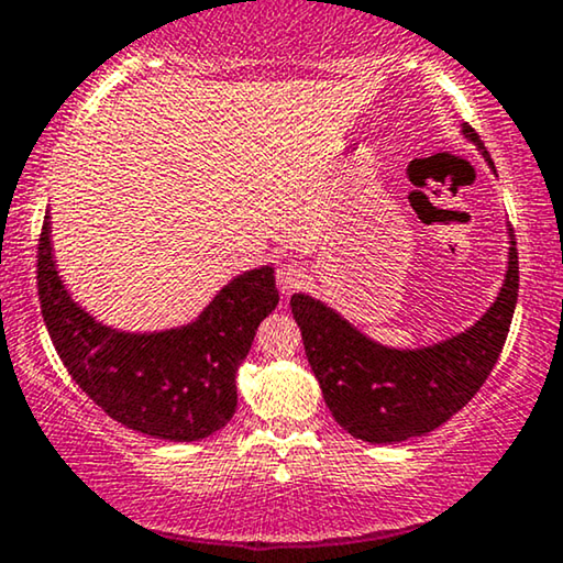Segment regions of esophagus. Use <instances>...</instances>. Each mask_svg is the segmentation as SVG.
I'll use <instances>...</instances> for the list:
<instances>
[{
	"mask_svg": "<svg viewBox=\"0 0 563 563\" xmlns=\"http://www.w3.org/2000/svg\"><path fill=\"white\" fill-rule=\"evenodd\" d=\"M305 282H307V272L297 264H284V266H279V272H276V287L282 289V295H289V291L302 289Z\"/></svg>",
	"mask_w": 563,
	"mask_h": 563,
	"instance_id": "obj_1",
	"label": "esophagus"
}]
</instances>
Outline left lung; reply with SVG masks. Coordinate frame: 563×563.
<instances>
[{"label":"left lung","instance_id":"left-lung-1","mask_svg":"<svg viewBox=\"0 0 563 563\" xmlns=\"http://www.w3.org/2000/svg\"><path fill=\"white\" fill-rule=\"evenodd\" d=\"M461 135L495 172L474 128L461 122ZM507 243L505 282L487 312L461 333L418 349L384 345L322 299L291 295L307 361L338 426L366 443H402L443 426L479 391L497 364L518 302V249L510 225Z\"/></svg>","mask_w":563,"mask_h":563}]
</instances>
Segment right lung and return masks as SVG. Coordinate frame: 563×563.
I'll return each mask as SVG.
<instances>
[{
	"label": "right lung",
	"mask_w": 563,
	"mask_h": 563,
	"mask_svg": "<svg viewBox=\"0 0 563 563\" xmlns=\"http://www.w3.org/2000/svg\"><path fill=\"white\" fill-rule=\"evenodd\" d=\"M37 295L60 361L112 420L189 443L218 433L238 405V366L279 305L274 266H256L222 287L195 320L164 330H120L97 320L66 289L53 256L51 212L37 249Z\"/></svg>",
	"instance_id": "obj_1"
}]
</instances>
